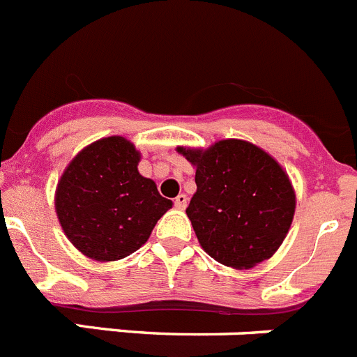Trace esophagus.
Segmentation results:
<instances>
[{
  "mask_svg": "<svg viewBox=\"0 0 357 357\" xmlns=\"http://www.w3.org/2000/svg\"><path fill=\"white\" fill-rule=\"evenodd\" d=\"M175 207L176 209L184 211L185 207H188V197H185V195H178V197L175 198Z\"/></svg>",
  "mask_w": 357,
  "mask_h": 357,
  "instance_id": "1",
  "label": "esophagus"
}]
</instances>
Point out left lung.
Here are the masks:
<instances>
[{"label":"left lung","instance_id":"left-lung-1","mask_svg":"<svg viewBox=\"0 0 357 357\" xmlns=\"http://www.w3.org/2000/svg\"><path fill=\"white\" fill-rule=\"evenodd\" d=\"M178 151L197 166V193L185 213L202 248L238 270L270 259L295 214V191L279 162L239 139Z\"/></svg>","mask_w":357,"mask_h":357}]
</instances>
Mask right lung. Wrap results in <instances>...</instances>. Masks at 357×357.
I'll return each instance as SVG.
<instances>
[{"instance_id":"add662e5","label":"right lung","mask_w":357,"mask_h":357,"mask_svg":"<svg viewBox=\"0 0 357 357\" xmlns=\"http://www.w3.org/2000/svg\"><path fill=\"white\" fill-rule=\"evenodd\" d=\"M139 151L112 135L89 144L71 160L55 209L64 234L94 261H118L141 248L157 220L172 207L155 182L137 172Z\"/></svg>"}]
</instances>
